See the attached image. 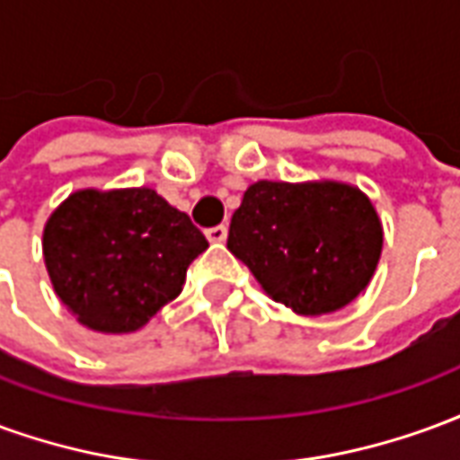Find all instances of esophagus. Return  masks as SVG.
<instances>
[{
    "mask_svg": "<svg viewBox=\"0 0 460 460\" xmlns=\"http://www.w3.org/2000/svg\"><path fill=\"white\" fill-rule=\"evenodd\" d=\"M226 226L221 224V226H211V229H207V239L211 241V243H224L226 241Z\"/></svg>",
    "mask_w": 460,
    "mask_h": 460,
    "instance_id": "34e87169",
    "label": "esophagus"
}]
</instances>
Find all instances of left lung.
<instances>
[{
  "instance_id": "left-lung-1",
  "label": "left lung",
  "mask_w": 460,
  "mask_h": 460,
  "mask_svg": "<svg viewBox=\"0 0 460 460\" xmlns=\"http://www.w3.org/2000/svg\"><path fill=\"white\" fill-rule=\"evenodd\" d=\"M385 231L365 191L338 180H259L243 191L226 249L296 315H328L369 286Z\"/></svg>"
}]
</instances>
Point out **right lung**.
Here are the masks:
<instances>
[{
	"instance_id": "add662e5",
	"label": "right lung",
	"mask_w": 460,
	"mask_h": 460,
	"mask_svg": "<svg viewBox=\"0 0 460 460\" xmlns=\"http://www.w3.org/2000/svg\"><path fill=\"white\" fill-rule=\"evenodd\" d=\"M207 239L150 187L78 190L44 224L54 293L81 325L128 335L181 293Z\"/></svg>"
}]
</instances>
